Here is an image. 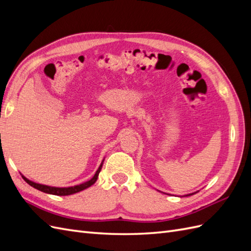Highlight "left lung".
I'll use <instances>...</instances> for the list:
<instances>
[{"mask_svg":"<svg viewBox=\"0 0 251 251\" xmlns=\"http://www.w3.org/2000/svg\"><path fill=\"white\" fill-rule=\"evenodd\" d=\"M191 195H193V194H191ZM191 195H187V196H191Z\"/></svg>","mask_w":251,"mask_h":251,"instance_id":"8db88e82","label":"left lung"}]
</instances>
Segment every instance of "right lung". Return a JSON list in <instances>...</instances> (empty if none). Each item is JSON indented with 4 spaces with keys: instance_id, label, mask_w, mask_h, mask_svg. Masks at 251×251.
Listing matches in <instances>:
<instances>
[{
    "instance_id": "add662e5",
    "label": "right lung",
    "mask_w": 251,
    "mask_h": 251,
    "mask_svg": "<svg viewBox=\"0 0 251 251\" xmlns=\"http://www.w3.org/2000/svg\"><path fill=\"white\" fill-rule=\"evenodd\" d=\"M101 168H102V163L100 164V168H98V170L96 171L94 177L92 179L85 182V183H81L79 185H75V186H71V187H52V186H47V185L34 183V182L28 180L24 176H23V179H24L29 185H31L32 187L39 189V191H41V192L51 194V195H56V196H68V195H72V194H75V193H78L80 191H83V189H86V188L90 187L91 185H93L96 182L97 178H98V174H100V172L101 171Z\"/></svg>"
}]
</instances>
